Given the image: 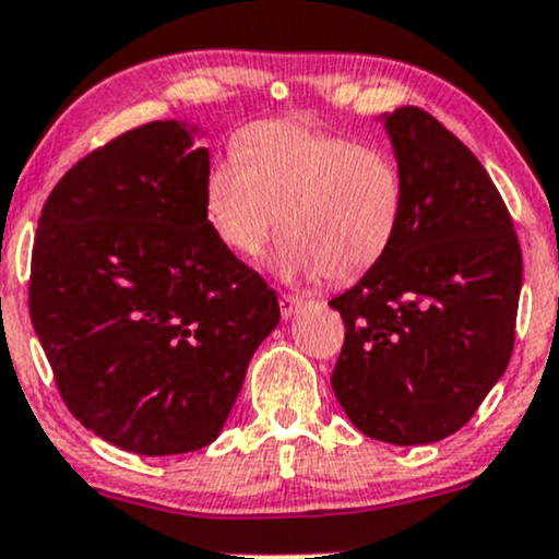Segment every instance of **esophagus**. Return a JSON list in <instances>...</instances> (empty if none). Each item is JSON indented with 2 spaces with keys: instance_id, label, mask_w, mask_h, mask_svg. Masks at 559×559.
Wrapping results in <instances>:
<instances>
[{
  "instance_id": "1",
  "label": "esophagus",
  "mask_w": 559,
  "mask_h": 559,
  "mask_svg": "<svg viewBox=\"0 0 559 559\" xmlns=\"http://www.w3.org/2000/svg\"><path fill=\"white\" fill-rule=\"evenodd\" d=\"M306 300L298 298V295H280V313L285 319H290L293 313H298L304 308Z\"/></svg>"
}]
</instances>
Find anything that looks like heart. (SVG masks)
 Here are the masks:
<instances>
[{
	"mask_svg": "<svg viewBox=\"0 0 559 559\" xmlns=\"http://www.w3.org/2000/svg\"><path fill=\"white\" fill-rule=\"evenodd\" d=\"M405 188L384 151L300 122H255L203 180L209 225L227 248L259 255L277 229L287 274L356 280L397 238Z\"/></svg>",
	"mask_w": 559,
	"mask_h": 559,
	"instance_id": "heart-1",
	"label": "heart"
}]
</instances>
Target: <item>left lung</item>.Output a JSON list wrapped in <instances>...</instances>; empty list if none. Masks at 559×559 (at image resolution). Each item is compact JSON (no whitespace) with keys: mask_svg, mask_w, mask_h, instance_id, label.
Listing matches in <instances>:
<instances>
[{"mask_svg":"<svg viewBox=\"0 0 559 559\" xmlns=\"http://www.w3.org/2000/svg\"><path fill=\"white\" fill-rule=\"evenodd\" d=\"M382 120L403 219L390 251L330 300L345 321L332 390L366 437L431 444L468 424L508 369L523 255L474 151L418 107Z\"/></svg>","mask_w":559,"mask_h":559,"instance_id":"8db88e82","label":"left lung"}]
</instances>
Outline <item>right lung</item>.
I'll list each match as a JSON object with an SVG mask.
<instances>
[{"label": "right lung", "instance_id": "right-lung-1", "mask_svg": "<svg viewBox=\"0 0 559 559\" xmlns=\"http://www.w3.org/2000/svg\"><path fill=\"white\" fill-rule=\"evenodd\" d=\"M193 133L159 120L91 151L49 193L33 242L31 321L59 395L138 455L212 444L280 321L277 293L209 225Z\"/></svg>", "mask_w": 559, "mask_h": 559}]
</instances>
